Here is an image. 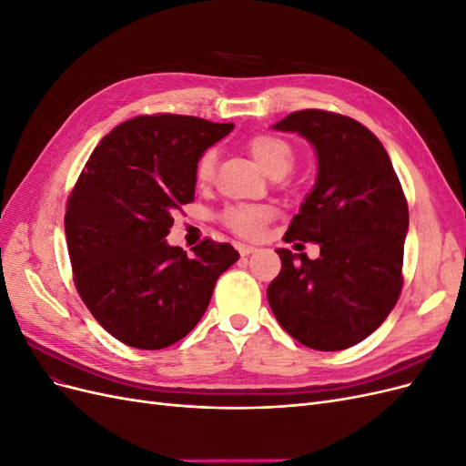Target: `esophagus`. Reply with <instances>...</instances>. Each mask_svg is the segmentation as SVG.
Returning <instances> with one entry per match:
<instances>
[{"label": "esophagus", "instance_id": "esophagus-1", "mask_svg": "<svg viewBox=\"0 0 466 466\" xmlns=\"http://www.w3.org/2000/svg\"><path fill=\"white\" fill-rule=\"evenodd\" d=\"M237 250L241 252V257H248V255H252V252H255L257 248L252 247V245H245V243H237Z\"/></svg>", "mask_w": 466, "mask_h": 466}]
</instances>
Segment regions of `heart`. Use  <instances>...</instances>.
I'll return each mask as SVG.
<instances>
[{
    "label": "heart",
    "mask_w": 466,
    "mask_h": 466,
    "mask_svg": "<svg viewBox=\"0 0 466 466\" xmlns=\"http://www.w3.org/2000/svg\"><path fill=\"white\" fill-rule=\"evenodd\" d=\"M247 149L252 155V159L266 175L270 177H284L291 171L295 163V151L286 137L278 134H258L252 136L247 142ZM216 171V153L206 151L196 163V182L198 185H209ZM270 219V209L258 204H238L231 206L223 211V221L229 228L243 235V237H258L264 229V225Z\"/></svg>",
    "instance_id": "obj_1"
}]
</instances>
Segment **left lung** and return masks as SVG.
Instances as JSON below:
<instances>
[{"mask_svg": "<svg viewBox=\"0 0 466 466\" xmlns=\"http://www.w3.org/2000/svg\"><path fill=\"white\" fill-rule=\"evenodd\" d=\"M272 128L299 134L317 153L315 187L284 238L317 243L320 257L276 248L281 270L268 286V303L303 346L346 350L397 305L408 233L404 192L385 147L356 120L313 108L291 112Z\"/></svg>", "mask_w": 466, "mask_h": 466, "instance_id": "1", "label": "left lung"}]
</instances>
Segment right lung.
I'll return each mask as SVG.
<instances>
[{
    "instance_id": "right-lung-1",
    "label": "right lung",
    "mask_w": 466,
    "mask_h": 466,
    "mask_svg": "<svg viewBox=\"0 0 466 466\" xmlns=\"http://www.w3.org/2000/svg\"><path fill=\"white\" fill-rule=\"evenodd\" d=\"M233 130L196 116H136L95 147L66 209L76 288L101 327L139 350L185 338L209 305L218 278L238 260L204 238L187 257L165 237L194 200L196 163Z\"/></svg>"
}]
</instances>
